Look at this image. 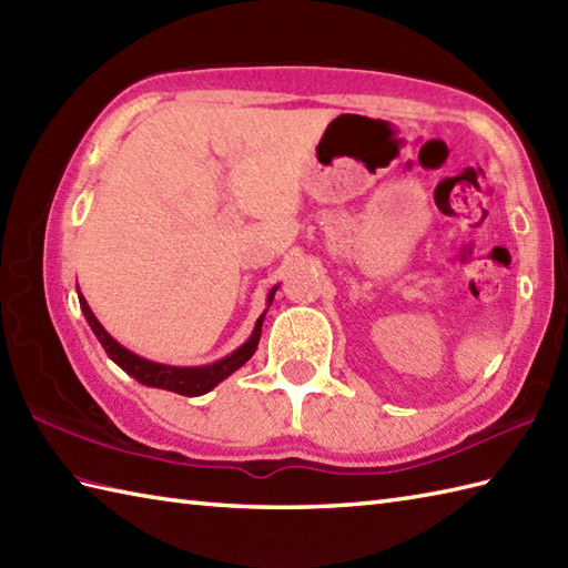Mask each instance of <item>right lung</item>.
<instances>
[{"label": "right lung", "instance_id": "1", "mask_svg": "<svg viewBox=\"0 0 568 568\" xmlns=\"http://www.w3.org/2000/svg\"><path fill=\"white\" fill-rule=\"evenodd\" d=\"M275 291H277V285L271 287L268 307L273 303ZM78 297H80V310H82L84 320H88L90 329L94 332V336H98L100 344L104 346L106 356H110L119 368L126 371L129 376L136 378L141 385H149V388L173 390V393L187 395V397H197V395L210 393L214 385H220L224 378L232 376L234 371H239L253 354H256L263 317H265V312H268V307L263 310V315L256 320V327H253L248 339L229 356L214 361V364H204V366H168V364H155V361H149V358H143L134 352H129L126 346L119 344L114 336L102 327L100 320L94 317V312L90 310L88 300L80 295V291H78Z\"/></svg>", "mask_w": 568, "mask_h": 568}]
</instances>
